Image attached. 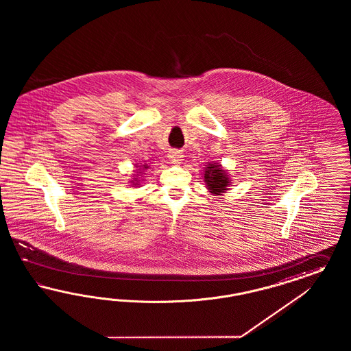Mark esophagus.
<instances>
[{
  "label": "esophagus",
  "mask_w": 351,
  "mask_h": 351,
  "mask_svg": "<svg viewBox=\"0 0 351 351\" xmlns=\"http://www.w3.org/2000/svg\"><path fill=\"white\" fill-rule=\"evenodd\" d=\"M170 160L172 163L179 165V163H181V160H182V153H181L180 150H172L170 153Z\"/></svg>",
  "instance_id": "1"
}]
</instances>
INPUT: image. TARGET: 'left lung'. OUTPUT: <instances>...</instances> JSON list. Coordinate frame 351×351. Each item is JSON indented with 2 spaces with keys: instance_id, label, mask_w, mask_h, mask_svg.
I'll list each match as a JSON object with an SVG mask.
<instances>
[{
  "instance_id": "8db88e82",
  "label": "left lung",
  "mask_w": 351,
  "mask_h": 351,
  "mask_svg": "<svg viewBox=\"0 0 351 351\" xmlns=\"http://www.w3.org/2000/svg\"><path fill=\"white\" fill-rule=\"evenodd\" d=\"M204 181L207 182L208 189L213 194H220L226 191L229 185V179L226 173L220 169V165H210L204 171Z\"/></svg>"
}]
</instances>
